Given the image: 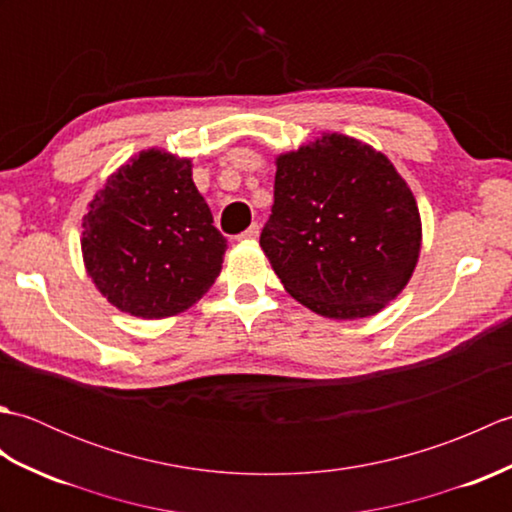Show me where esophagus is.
<instances>
[{
  "instance_id": "obj_1",
  "label": "esophagus",
  "mask_w": 512,
  "mask_h": 512,
  "mask_svg": "<svg viewBox=\"0 0 512 512\" xmlns=\"http://www.w3.org/2000/svg\"><path fill=\"white\" fill-rule=\"evenodd\" d=\"M259 237V226L257 224H253V226H248L246 231L239 235V239H246V242H255V239Z\"/></svg>"
}]
</instances>
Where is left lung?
Wrapping results in <instances>:
<instances>
[{
    "instance_id": "8db88e82",
    "label": "left lung",
    "mask_w": 512,
    "mask_h": 512,
    "mask_svg": "<svg viewBox=\"0 0 512 512\" xmlns=\"http://www.w3.org/2000/svg\"><path fill=\"white\" fill-rule=\"evenodd\" d=\"M264 255L286 292L325 319L374 317L416 270L422 222L391 160L363 140L325 132L275 158Z\"/></svg>"
}]
</instances>
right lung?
<instances>
[{
	"label": "right lung",
	"instance_id": "obj_1",
	"mask_svg": "<svg viewBox=\"0 0 512 512\" xmlns=\"http://www.w3.org/2000/svg\"><path fill=\"white\" fill-rule=\"evenodd\" d=\"M191 158L138 151L96 191L83 217L88 277L116 310L167 319L215 284L226 239L193 182Z\"/></svg>",
	"mask_w": 512,
	"mask_h": 512
}]
</instances>
